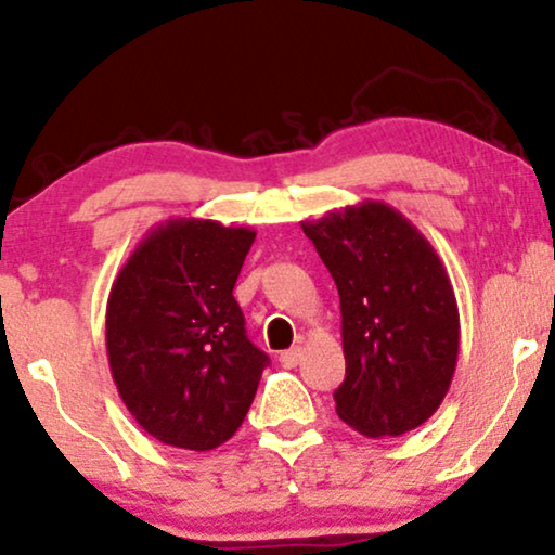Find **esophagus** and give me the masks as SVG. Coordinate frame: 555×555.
Here are the masks:
<instances>
[{"mask_svg":"<svg viewBox=\"0 0 555 555\" xmlns=\"http://www.w3.org/2000/svg\"><path fill=\"white\" fill-rule=\"evenodd\" d=\"M301 360V347H292V350H284L282 354H279V363H282L284 367H297Z\"/></svg>","mask_w":555,"mask_h":555,"instance_id":"esophagus-1","label":"esophagus"}]
</instances>
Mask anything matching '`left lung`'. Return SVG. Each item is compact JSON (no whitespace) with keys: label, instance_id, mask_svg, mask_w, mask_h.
Returning a JSON list of instances; mask_svg holds the SVG:
<instances>
[{"label":"left lung","instance_id":"1","mask_svg":"<svg viewBox=\"0 0 555 555\" xmlns=\"http://www.w3.org/2000/svg\"><path fill=\"white\" fill-rule=\"evenodd\" d=\"M301 231L337 284L345 380L337 416L363 437H401L452 386L460 309L424 233L380 201L330 210Z\"/></svg>","mask_w":555,"mask_h":555}]
</instances>
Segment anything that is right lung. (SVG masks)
Segmentation results:
<instances>
[{
	"instance_id": "add662e5",
	"label": "right lung",
	"mask_w": 555,
	"mask_h": 555,
	"mask_svg": "<svg viewBox=\"0 0 555 555\" xmlns=\"http://www.w3.org/2000/svg\"><path fill=\"white\" fill-rule=\"evenodd\" d=\"M256 231L169 218L111 284L106 352L116 390L162 444L208 452L238 431L269 354L233 297Z\"/></svg>"
}]
</instances>
